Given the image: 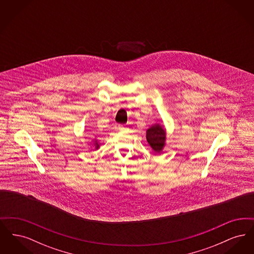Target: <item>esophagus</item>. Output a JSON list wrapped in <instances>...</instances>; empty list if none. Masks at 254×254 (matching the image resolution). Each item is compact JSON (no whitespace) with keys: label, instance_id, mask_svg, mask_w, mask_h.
<instances>
[{"label":"esophagus","instance_id":"1","mask_svg":"<svg viewBox=\"0 0 254 254\" xmlns=\"http://www.w3.org/2000/svg\"><path fill=\"white\" fill-rule=\"evenodd\" d=\"M118 128H119V130H125V129H126V127H125L124 125H119V126H118Z\"/></svg>","mask_w":254,"mask_h":254}]
</instances>
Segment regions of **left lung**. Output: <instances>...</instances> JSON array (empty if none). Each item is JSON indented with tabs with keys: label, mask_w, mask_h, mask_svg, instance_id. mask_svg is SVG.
<instances>
[{
	"label": "left lung",
	"mask_w": 254,
	"mask_h": 254,
	"mask_svg": "<svg viewBox=\"0 0 254 254\" xmlns=\"http://www.w3.org/2000/svg\"><path fill=\"white\" fill-rule=\"evenodd\" d=\"M146 141L154 150L155 153H160L166 145V129L164 126L155 124L146 130Z\"/></svg>",
	"instance_id": "8db88e82"
}]
</instances>
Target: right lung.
I'll list each match as a JSON object with an SVG mask.
<instances>
[{
    "label": "right lung",
    "mask_w": 254,
    "mask_h": 254,
    "mask_svg": "<svg viewBox=\"0 0 254 254\" xmlns=\"http://www.w3.org/2000/svg\"><path fill=\"white\" fill-rule=\"evenodd\" d=\"M94 145H95L96 149L97 148H99V146H100V145H99V144H98V142H97V141H95V143H94Z\"/></svg>",
    "instance_id": "obj_1"
}]
</instances>
